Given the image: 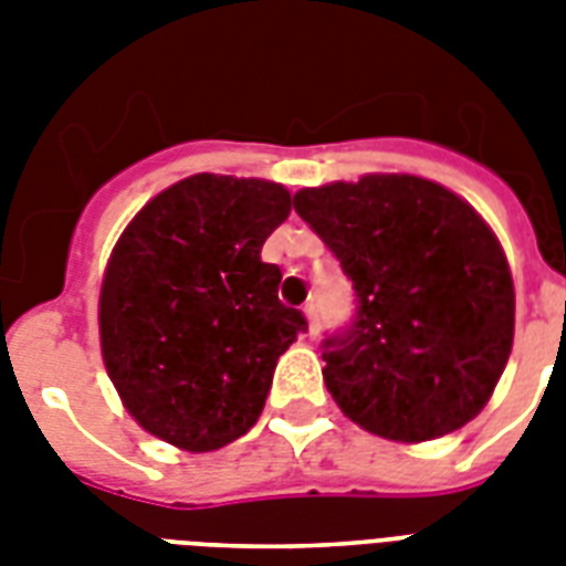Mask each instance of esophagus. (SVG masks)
<instances>
[{
    "label": "esophagus",
    "mask_w": 566,
    "mask_h": 566,
    "mask_svg": "<svg viewBox=\"0 0 566 566\" xmlns=\"http://www.w3.org/2000/svg\"><path fill=\"white\" fill-rule=\"evenodd\" d=\"M305 319H308V337H317L319 319H317V305H314V302L305 305Z\"/></svg>",
    "instance_id": "obj_1"
}]
</instances>
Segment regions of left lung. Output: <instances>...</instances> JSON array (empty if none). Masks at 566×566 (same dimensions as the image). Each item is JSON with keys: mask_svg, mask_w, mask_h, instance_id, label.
I'll list each match as a JSON object with an SVG mask.
<instances>
[{"mask_svg": "<svg viewBox=\"0 0 566 566\" xmlns=\"http://www.w3.org/2000/svg\"><path fill=\"white\" fill-rule=\"evenodd\" d=\"M293 205L358 293L353 328L323 344L337 408L396 443L467 426L514 346V279L482 213L408 172L302 188Z\"/></svg>", "mask_w": 566, "mask_h": 566, "instance_id": "8db88e82", "label": "left lung"}]
</instances>
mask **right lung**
Instances as JSON below:
<instances>
[{"label":"right lung","mask_w":566,"mask_h":566,"mask_svg":"<svg viewBox=\"0 0 566 566\" xmlns=\"http://www.w3.org/2000/svg\"><path fill=\"white\" fill-rule=\"evenodd\" d=\"M291 213L279 181L196 172L135 213L99 291L102 361L140 429L213 452L264 411L275 364L305 332L261 247Z\"/></svg>","instance_id":"add662e5"}]
</instances>
